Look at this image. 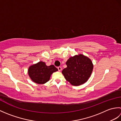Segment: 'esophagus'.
<instances>
[{
  "label": "esophagus",
  "instance_id": "esophagus-1",
  "mask_svg": "<svg viewBox=\"0 0 121 121\" xmlns=\"http://www.w3.org/2000/svg\"><path fill=\"white\" fill-rule=\"evenodd\" d=\"M58 69L59 71H61L62 70V68H61V66H59V67H58Z\"/></svg>",
  "mask_w": 121,
  "mask_h": 121
}]
</instances>
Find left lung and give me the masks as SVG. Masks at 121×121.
Wrapping results in <instances>:
<instances>
[{
    "label": "left lung",
    "instance_id": "left-lung-1",
    "mask_svg": "<svg viewBox=\"0 0 121 121\" xmlns=\"http://www.w3.org/2000/svg\"><path fill=\"white\" fill-rule=\"evenodd\" d=\"M67 67L62 73L66 80L74 86L83 84L88 80L93 69L91 59L83 55L75 56L66 61Z\"/></svg>",
    "mask_w": 121,
    "mask_h": 121
}]
</instances>
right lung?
<instances>
[{
    "label": "right lung",
    "mask_w": 121,
    "mask_h": 121,
    "mask_svg": "<svg viewBox=\"0 0 121 121\" xmlns=\"http://www.w3.org/2000/svg\"><path fill=\"white\" fill-rule=\"evenodd\" d=\"M57 71L58 69L53 65L47 66L45 62L40 61L30 66L28 73L33 82L37 84H43L49 80L51 74Z\"/></svg>",
    "instance_id": "obj_1"
}]
</instances>
